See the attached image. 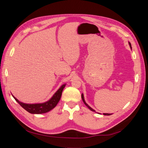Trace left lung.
<instances>
[{
    "label": "left lung",
    "instance_id": "obj_1",
    "mask_svg": "<svg viewBox=\"0 0 148 148\" xmlns=\"http://www.w3.org/2000/svg\"><path fill=\"white\" fill-rule=\"evenodd\" d=\"M128 44H129V45H130V48L132 49V45H131V43L130 42H128ZM82 100H83V102H84V104L85 105H86V106L88 107V109H90V110H91V111H92V112H95V110H94L93 109H92L90 106H88V104H87V103H86V102H85V101H84V95H83V94H82ZM103 115H112V114H107V113H104V114H103Z\"/></svg>",
    "mask_w": 148,
    "mask_h": 148
}]
</instances>
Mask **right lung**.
Listing matches in <instances>:
<instances>
[{"label": "right lung", "mask_w": 148, "mask_h": 148, "mask_svg": "<svg viewBox=\"0 0 148 148\" xmlns=\"http://www.w3.org/2000/svg\"><path fill=\"white\" fill-rule=\"evenodd\" d=\"M65 85L66 84L62 85L60 88L55 92L54 95L52 96L50 99L43 103H39V104H26V103L19 101L13 95L12 96L15 99V101L24 109L28 111V112L33 114H44L48 112L53 109L57 106L58 102H59L60 99L62 91H63Z\"/></svg>", "instance_id": "1"}]
</instances>
